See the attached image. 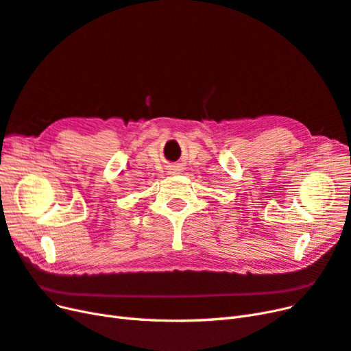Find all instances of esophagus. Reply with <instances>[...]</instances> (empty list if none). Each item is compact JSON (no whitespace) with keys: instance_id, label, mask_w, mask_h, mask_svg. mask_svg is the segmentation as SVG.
I'll list each match as a JSON object with an SVG mask.
<instances>
[{"instance_id":"34e87169","label":"esophagus","mask_w":351,"mask_h":351,"mask_svg":"<svg viewBox=\"0 0 351 351\" xmlns=\"http://www.w3.org/2000/svg\"><path fill=\"white\" fill-rule=\"evenodd\" d=\"M182 171H183V165L182 164H174V165H169L168 167V174H171V176L180 174Z\"/></svg>"}]
</instances>
